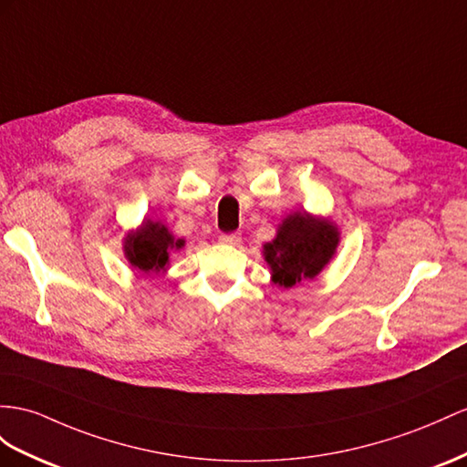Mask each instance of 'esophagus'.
Listing matches in <instances>:
<instances>
[{"mask_svg":"<svg viewBox=\"0 0 467 467\" xmlns=\"http://www.w3.org/2000/svg\"><path fill=\"white\" fill-rule=\"evenodd\" d=\"M219 241H221L223 244H231V246H236V244H241L243 236H241V233H229V234H221Z\"/></svg>","mask_w":467,"mask_h":467,"instance_id":"34e87169","label":"esophagus"}]
</instances>
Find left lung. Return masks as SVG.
<instances>
[{"mask_svg": "<svg viewBox=\"0 0 467 467\" xmlns=\"http://www.w3.org/2000/svg\"><path fill=\"white\" fill-rule=\"evenodd\" d=\"M339 231L329 219L309 213H292L278 226L276 238L265 244V260L272 282L292 288L302 280H314L336 254Z\"/></svg>", "mask_w": 467, "mask_h": 467, "instance_id": "8db88e82", "label": "left lung"}]
</instances>
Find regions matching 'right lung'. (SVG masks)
I'll use <instances>...</instances> for the list:
<instances>
[{
  "label": "right lung",
  "mask_w": 467,
  "mask_h": 467,
  "mask_svg": "<svg viewBox=\"0 0 467 467\" xmlns=\"http://www.w3.org/2000/svg\"><path fill=\"white\" fill-rule=\"evenodd\" d=\"M183 246V238H175L165 224L150 219L124 238V254L128 262L143 274L165 272L170 265V254Z\"/></svg>",
  "instance_id": "obj_1"
}]
</instances>
